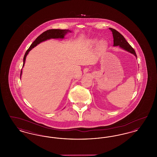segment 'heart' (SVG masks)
Here are the masks:
<instances>
[{
    "label": "heart",
    "mask_w": 157,
    "mask_h": 157,
    "mask_svg": "<svg viewBox=\"0 0 157 157\" xmlns=\"http://www.w3.org/2000/svg\"><path fill=\"white\" fill-rule=\"evenodd\" d=\"M97 42V39H90L88 40V43L90 44V45H94V44H96ZM99 44V45L101 46H102V47L104 46L105 45V43L104 41H103V40L100 41Z\"/></svg>",
    "instance_id": "obj_1"
}]
</instances>
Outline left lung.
<instances>
[{
	"label": "left lung",
	"instance_id": "left-lung-1",
	"mask_svg": "<svg viewBox=\"0 0 157 157\" xmlns=\"http://www.w3.org/2000/svg\"><path fill=\"white\" fill-rule=\"evenodd\" d=\"M111 31L112 32L113 38V46H118L121 48V49L126 51L128 52L131 53L133 54L137 58L136 54L135 53L134 49L132 48V46L129 45L127 40H125V37H124L117 30L112 29V28H109Z\"/></svg>",
	"mask_w": 157,
	"mask_h": 157
}]
</instances>
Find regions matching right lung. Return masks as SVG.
<instances>
[{
    "label": "right lung",
    "instance_id": "obj_1",
    "mask_svg": "<svg viewBox=\"0 0 157 157\" xmlns=\"http://www.w3.org/2000/svg\"><path fill=\"white\" fill-rule=\"evenodd\" d=\"M67 32H71V31H70L68 29H49V30H46L44 32H43L31 44L29 49L25 53V56L23 57V63L22 67L25 65L26 58L27 55H28L29 51H30L34 47L36 46L40 43L44 42L46 40L51 39H63L65 37V36L67 34ZM22 69L21 72V78L22 76Z\"/></svg>",
    "mask_w": 157,
    "mask_h": 157
}]
</instances>
